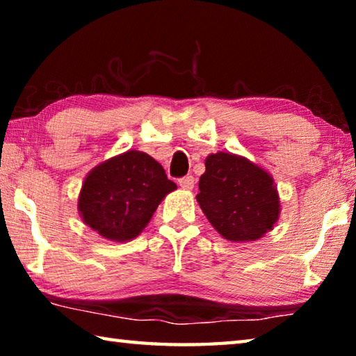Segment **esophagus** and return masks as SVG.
Returning a JSON list of instances; mask_svg holds the SVG:
<instances>
[{
	"instance_id": "34e87169",
	"label": "esophagus",
	"mask_w": 356,
	"mask_h": 356,
	"mask_svg": "<svg viewBox=\"0 0 356 356\" xmlns=\"http://www.w3.org/2000/svg\"><path fill=\"white\" fill-rule=\"evenodd\" d=\"M195 184H196V180L193 176H186V177H182L179 180V185L182 186L184 190H193L195 188Z\"/></svg>"
}]
</instances>
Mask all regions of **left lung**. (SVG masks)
Returning <instances> with one entry per match:
<instances>
[{"label": "left lung", "instance_id": "8db88e82", "mask_svg": "<svg viewBox=\"0 0 356 356\" xmlns=\"http://www.w3.org/2000/svg\"><path fill=\"white\" fill-rule=\"evenodd\" d=\"M196 201L215 231L231 242L262 238L281 213L280 195L270 172L231 152L207 156Z\"/></svg>", "mask_w": 356, "mask_h": 356}]
</instances>
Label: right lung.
<instances>
[{"label": "right lung", "mask_w": 356, "mask_h": 356, "mask_svg": "<svg viewBox=\"0 0 356 356\" xmlns=\"http://www.w3.org/2000/svg\"><path fill=\"white\" fill-rule=\"evenodd\" d=\"M176 188L159 161L131 149L88 172L78 196V213L84 225L104 238L130 242L147 226L168 193Z\"/></svg>", "instance_id": "1"}]
</instances>
